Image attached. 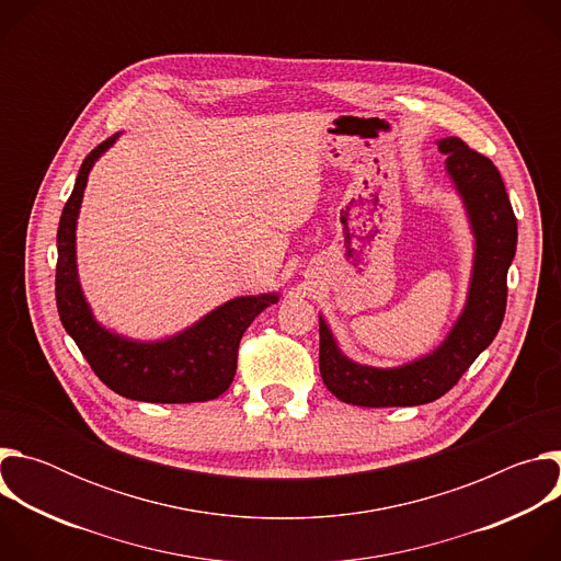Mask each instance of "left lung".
<instances>
[{
	"label": "left lung",
	"instance_id": "8db88e82",
	"mask_svg": "<svg viewBox=\"0 0 561 561\" xmlns=\"http://www.w3.org/2000/svg\"><path fill=\"white\" fill-rule=\"evenodd\" d=\"M474 234L468 297L448 337L428 355L394 368L348 359L319 314V373L327 388L353 407H420L448 392L495 340L506 312V275L517 249V219L497 167L459 137L437 141Z\"/></svg>",
	"mask_w": 561,
	"mask_h": 561
}]
</instances>
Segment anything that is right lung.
Here are the masks:
<instances>
[{"label":"right lung","instance_id":"add662e5","mask_svg":"<svg viewBox=\"0 0 561 561\" xmlns=\"http://www.w3.org/2000/svg\"><path fill=\"white\" fill-rule=\"evenodd\" d=\"M117 137L119 133L87 154L61 210L55 275L59 319L95 375L117 394L150 404L208 402L232 383L239 340L253 324V319L275 304L279 295L234 297L204 314L191 329L159 342H137L106 331L93 317L77 279L75 228L89 173Z\"/></svg>","mask_w":561,"mask_h":561}]
</instances>
